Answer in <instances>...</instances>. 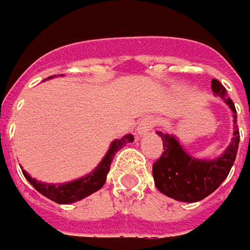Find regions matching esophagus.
<instances>
[{
    "instance_id": "1",
    "label": "esophagus",
    "mask_w": 250,
    "mask_h": 250,
    "mask_svg": "<svg viewBox=\"0 0 250 250\" xmlns=\"http://www.w3.org/2000/svg\"><path fill=\"white\" fill-rule=\"evenodd\" d=\"M158 125V119L154 116H146L138 125H137V133L140 136H146L148 131H151Z\"/></svg>"
}]
</instances>
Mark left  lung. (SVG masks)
<instances>
[{"mask_svg": "<svg viewBox=\"0 0 250 250\" xmlns=\"http://www.w3.org/2000/svg\"><path fill=\"white\" fill-rule=\"evenodd\" d=\"M211 89L233 112L232 141L220 158L203 161L188 155L173 136L158 131V136L162 138L164 151L152 165V176L157 189L170 199L185 203L206 199L227 179L235 162L239 146V130L235 114L236 109L227 89L218 80H212Z\"/></svg>", "mask_w": 250, "mask_h": 250, "instance_id": "left-lung-1", "label": "left lung"}]
</instances>
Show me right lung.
Segmentation results:
<instances>
[{
	"mask_svg": "<svg viewBox=\"0 0 250 250\" xmlns=\"http://www.w3.org/2000/svg\"><path fill=\"white\" fill-rule=\"evenodd\" d=\"M134 140V137L131 134L122 137L120 140H116L112 143V146L109 148L107 154L104 155L102 162L98 165V168L93 170L92 173H89L88 176L81 178V179L74 180L70 183H64V185H46V183H40L33 178H30L25 170L23 176L29 180V183L38 190L39 193H42L44 197H47L50 200L56 201L59 204H70V203H75V201L81 200L83 197L89 196L95 193L96 190H99L106 182V175L110 169V164L113 159L114 154L123 148L127 143H131Z\"/></svg>",
	"mask_w": 250,
	"mask_h": 250,
	"instance_id": "add662e5",
	"label": "right lung"
}]
</instances>
